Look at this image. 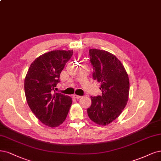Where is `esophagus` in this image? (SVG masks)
I'll list each match as a JSON object with an SVG mask.
<instances>
[{"mask_svg": "<svg viewBox=\"0 0 161 161\" xmlns=\"http://www.w3.org/2000/svg\"><path fill=\"white\" fill-rule=\"evenodd\" d=\"M75 98H76V99H79L80 98H81V96H79V95H73V96Z\"/></svg>", "mask_w": 161, "mask_h": 161, "instance_id": "34e87169", "label": "esophagus"}]
</instances>
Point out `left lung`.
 I'll return each mask as SVG.
<instances>
[{"mask_svg":"<svg viewBox=\"0 0 161 161\" xmlns=\"http://www.w3.org/2000/svg\"><path fill=\"white\" fill-rule=\"evenodd\" d=\"M93 79L101 82V96L91 97L87 113L99 125L111 123L123 112L129 99V79L123 64L114 54L103 50H89Z\"/></svg>","mask_w":161,"mask_h":161,"instance_id":"1","label":"left lung"}]
</instances>
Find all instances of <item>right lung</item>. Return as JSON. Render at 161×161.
<instances>
[{"mask_svg":"<svg viewBox=\"0 0 161 161\" xmlns=\"http://www.w3.org/2000/svg\"><path fill=\"white\" fill-rule=\"evenodd\" d=\"M73 51H53L31 64L25 79V92L32 112L42 123L57 127L65 120L73 100L56 92L60 75L73 56Z\"/></svg>","mask_w":161,"mask_h":161,"instance_id":"obj_1","label":"right lung"}]
</instances>
